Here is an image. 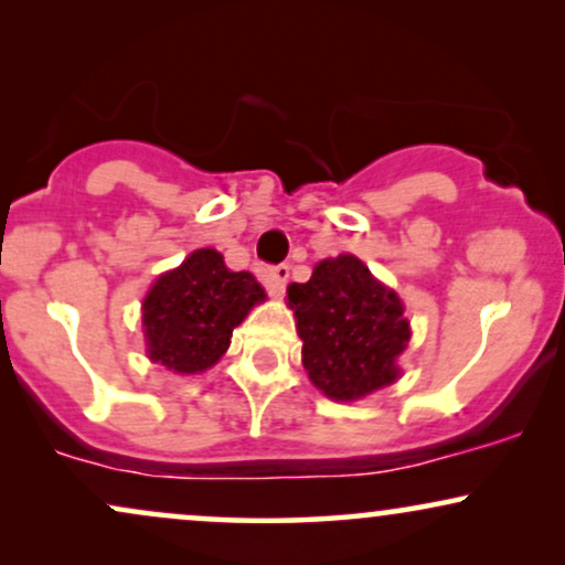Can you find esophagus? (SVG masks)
I'll return each mask as SVG.
<instances>
[{
	"label": "esophagus",
	"instance_id": "obj_1",
	"mask_svg": "<svg viewBox=\"0 0 565 565\" xmlns=\"http://www.w3.org/2000/svg\"><path fill=\"white\" fill-rule=\"evenodd\" d=\"M287 281H289V265H274V268H265V284H268V291L274 297H284L287 291Z\"/></svg>",
	"mask_w": 565,
	"mask_h": 565
}]
</instances>
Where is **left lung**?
I'll list each match as a JSON object with an SVG mask.
<instances>
[{"instance_id":"8db88e82","label":"left lung","mask_w":565,"mask_h":565,"mask_svg":"<svg viewBox=\"0 0 565 565\" xmlns=\"http://www.w3.org/2000/svg\"><path fill=\"white\" fill-rule=\"evenodd\" d=\"M287 297L302 365L326 397L350 403L399 376L397 358L411 339L403 300L355 255L321 260L310 281L289 284Z\"/></svg>"}]
</instances>
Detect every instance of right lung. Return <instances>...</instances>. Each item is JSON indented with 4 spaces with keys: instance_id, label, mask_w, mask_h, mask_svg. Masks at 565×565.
Listing matches in <instances>:
<instances>
[{
    "instance_id": "1",
    "label": "right lung",
    "mask_w": 565,
    "mask_h": 565,
    "mask_svg": "<svg viewBox=\"0 0 565 565\" xmlns=\"http://www.w3.org/2000/svg\"><path fill=\"white\" fill-rule=\"evenodd\" d=\"M265 289L247 270H228L215 249H194L162 274L141 305L147 355L173 373H202L228 350L231 334Z\"/></svg>"
}]
</instances>
